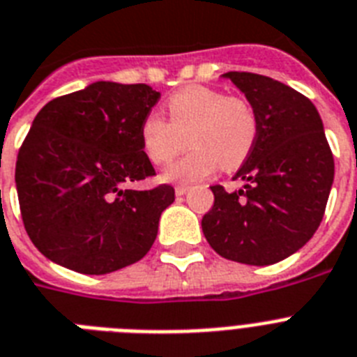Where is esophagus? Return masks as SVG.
I'll return each mask as SVG.
<instances>
[{
	"mask_svg": "<svg viewBox=\"0 0 357 357\" xmlns=\"http://www.w3.org/2000/svg\"><path fill=\"white\" fill-rule=\"evenodd\" d=\"M187 185H178V187H176V196H183V194H187Z\"/></svg>",
	"mask_w": 357,
	"mask_h": 357,
	"instance_id": "obj_1",
	"label": "esophagus"
}]
</instances>
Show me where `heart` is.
<instances>
[{
  "mask_svg": "<svg viewBox=\"0 0 357 357\" xmlns=\"http://www.w3.org/2000/svg\"><path fill=\"white\" fill-rule=\"evenodd\" d=\"M169 119L149 113L139 137L144 155L158 167L169 165L185 146L192 149L170 165L165 178L192 183L207 178L216 167L238 169L257 141V117L248 100L227 97L207 86H187L167 100Z\"/></svg>",
  "mask_w": 357,
  "mask_h": 357,
  "instance_id": "b5f03b06",
  "label": "heart"
}]
</instances>
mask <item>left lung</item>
<instances>
[{"label":"left lung","mask_w":357,"mask_h":357,"mask_svg":"<svg viewBox=\"0 0 357 357\" xmlns=\"http://www.w3.org/2000/svg\"><path fill=\"white\" fill-rule=\"evenodd\" d=\"M257 117V141L233 179L213 185L214 205L202 220L211 248L224 259L269 266L299 251L319 227L334 181V155L310 98L264 75L229 71Z\"/></svg>","instance_id":"8db88e82"}]
</instances>
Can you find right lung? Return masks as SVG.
Masks as SVG:
<instances>
[{"mask_svg":"<svg viewBox=\"0 0 357 357\" xmlns=\"http://www.w3.org/2000/svg\"><path fill=\"white\" fill-rule=\"evenodd\" d=\"M161 95L146 84L95 82L34 117L16 161L20 211L38 251L63 268L104 275L149 253L174 187L155 176L139 137Z\"/></svg>","mask_w":357,"mask_h":357,"instance_id":"obj_1","label":"right lung"}]
</instances>
